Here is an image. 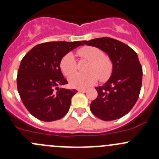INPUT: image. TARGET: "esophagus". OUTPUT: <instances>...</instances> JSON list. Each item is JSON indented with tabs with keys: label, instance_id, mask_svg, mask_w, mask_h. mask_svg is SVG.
Returning <instances> with one entry per match:
<instances>
[{
	"label": "esophagus",
	"instance_id": "1",
	"mask_svg": "<svg viewBox=\"0 0 159 159\" xmlns=\"http://www.w3.org/2000/svg\"><path fill=\"white\" fill-rule=\"evenodd\" d=\"M78 91H80V92H83V93H84V92H86V91H87V89H78Z\"/></svg>",
	"mask_w": 159,
	"mask_h": 159
}]
</instances>
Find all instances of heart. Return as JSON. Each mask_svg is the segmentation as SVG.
<instances>
[{
	"label": "heart",
	"instance_id": "b5f03b06",
	"mask_svg": "<svg viewBox=\"0 0 159 159\" xmlns=\"http://www.w3.org/2000/svg\"><path fill=\"white\" fill-rule=\"evenodd\" d=\"M80 57L89 61L87 74L71 73L76 70L77 65L75 57L71 53H68L61 58L60 68L65 76H69L68 81L71 87L75 89H86L97 82L98 79L105 81L111 75L113 65L109 57L104 55L100 48L93 46H84L78 51Z\"/></svg>",
	"mask_w": 159,
	"mask_h": 159
}]
</instances>
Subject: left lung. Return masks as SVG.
Instances as JSON below:
<instances>
[{
  "mask_svg": "<svg viewBox=\"0 0 159 159\" xmlns=\"http://www.w3.org/2000/svg\"><path fill=\"white\" fill-rule=\"evenodd\" d=\"M83 44L100 48L113 65L109 79L95 89L97 98L90 105L91 112L104 121L125 116L139 98L142 83V68L134 51L127 44L111 38L83 41Z\"/></svg>",
  "mask_w": 159,
  "mask_h": 159,
  "instance_id": "left-lung-1",
  "label": "left lung"
}]
</instances>
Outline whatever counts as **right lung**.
<instances>
[{
    "label": "right lung",
    "instance_id": "right-lung-1",
    "mask_svg": "<svg viewBox=\"0 0 159 159\" xmlns=\"http://www.w3.org/2000/svg\"><path fill=\"white\" fill-rule=\"evenodd\" d=\"M81 45H84L83 41L42 43L23 57L17 71V91L34 117L43 121H52L68 113L71 98L78 91L59 89V85L68 84L60 62L65 54Z\"/></svg>",
    "mask_w": 159,
    "mask_h": 159
}]
</instances>
